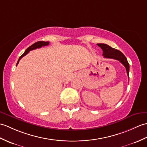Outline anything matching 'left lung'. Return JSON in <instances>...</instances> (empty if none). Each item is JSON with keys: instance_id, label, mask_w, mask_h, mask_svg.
<instances>
[{"instance_id": "obj_1", "label": "left lung", "mask_w": 147, "mask_h": 147, "mask_svg": "<svg viewBox=\"0 0 147 147\" xmlns=\"http://www.w3.org/2000/svg\"><path fill=\"white\" fill-rule=\"evenodd\" d=\"M97 45L100 47L101 49L103 50V56L105 58H110V59H114L118 60L123 65L127 70V73L129 81V66L127 57L123 54L121 51L116 49L113 48L110 46L106 44H97Z\"/></svg>"}]
</instances>
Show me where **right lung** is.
Masks as SVG:
<instances>
[{
	"label": "right lung",
	"instance_id": "add662e5",
	"mask_svg": "<svg viewBox=\"0 0 147 147\" xmlns=\"http://www.w3.org/2000/svg\"><path fill=\"white\" fill-rule=\"evenodd\" d=\"M49 42H44V41H38V42H35L34 44H33L32 45H31L30 47H29L28 48H27V49L25 51L24 53L23 54H22V55L19 57V60H18V63H17L16 66H17V65H18V64L20 59H21V58H22V57L26 56L27 53H29V52L30 51H32V50H33V49H37V48H40V47H42V46H47V45H49Z\"/></svg>",
	"mask_w": 147,
	"mask_h": 147
}]
</instances>
